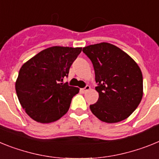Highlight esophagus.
Segmentation results:
<instances>
[{
  "label": "esophagus",
  "instance_id": "esophagus-1",
  "mask_svg": "<svg viewBox=\"0 0 159 159\" xmlns=\"http://www.w3.org/2000/svg\"><path fill=\"white\" fill-rule=\"evenodd\" d=\"M89 89H90V86H89V85H86L85 88L81 89V92H82V93H86V92H87V91H89Z\"/></svg>",
  "mask_w": 159,
  "mask_h": 159
}]
</instances>
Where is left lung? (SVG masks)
I'll list each match as a JSON object with an SVG mask.
<instances>
[{
    "instance_id": "1",
    "label": "left lung",
    "mask_w": 159,
    "mask_h": 159,
    "mask_svg": "<svg viewBox=\"0 0 159 159\" xmlns=\"http://www.w3.org/2000/svg\"><path fill=\"white\" fill-rule=\"evenodd\" d=\"M95 72L99 98L89 106L101 121L115 123L136 110L143 94V74L133 58L112 44L102 42L84 47Z\"/></svg>"
}]
</instances>
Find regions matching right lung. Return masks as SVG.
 <instances>
[{
    "instance_id": "1",
    "label": "right lung",
    "mask_w": 159,
    "mask_h": 159,
    "mask_svg": "<svg viewBox=\"0 0 159 159\" xmlns=\"http://www.w3.org/2000/svg\"><path fill=\"white\" fill-rule=\"evenodd\" d=\"M81 52V47L53 46L21 66L15 87L22 108L30 118L49 123L67 113L79 89L62 81Z\"/></svg>"
}]
</instances>
